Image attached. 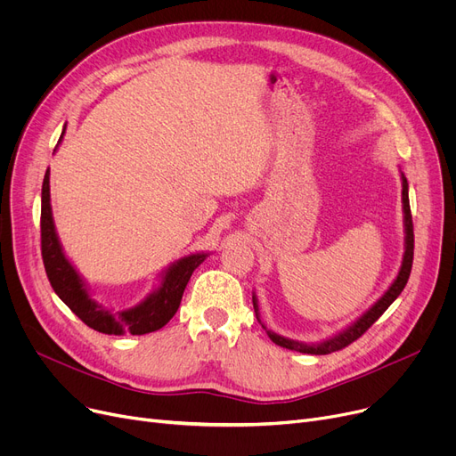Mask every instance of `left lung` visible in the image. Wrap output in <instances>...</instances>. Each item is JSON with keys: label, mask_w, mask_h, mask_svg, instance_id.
Returning a JSON list of instances; mask_svg holds the SVG:
<instances>
[{"label": "left lung", "mask_w": 456, "mask_h": 456, "mask_svg": "<svg viewBox=\"0 0 456 456\" xmlns=\"http://www.w3.org/2000/svg\"><path fill=\"white\" fill-rule=\"evenodd\" d=\"M399 174H401V186H403L401 203H403V227H404V253H403V260H401V268H399L394 282L388 286V290L382 294L361 318H356L353 323H349L340 332L332 334V337H329L322 342H314V344L286 338V337H282V334H277L272 329H268L260 320L258 299H256V294L253 292V308H255L256 320L262 325V329L266 330V334L273 344L286 347V349H292V351L308 353V354H329L332 351H340L346 346H349L351 342H354L356 338H361L362 334L382 316V313H385V310L399 297V294L406 286V281H409V277H411L412 258H414V227H412V214H411V201H409V183H406V177L403 172H399Z\"/></svg>", "instance_id": "8db88e82"}]
</instances>
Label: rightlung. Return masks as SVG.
I'll use <instances>...</instances> for the list:
<instances>
[{
  "mask_svg": "<svg viewBox=\"0 0 456 456\" xmlns=\"http://www.w3.org/2000/svg\"><path fill=\"white\" fill-rule=\"evenodd\" d=\"M66 134V124L59 136V143ZM53 150V153L59 150ZM40 232H42V258L44 268L50 279L55 294L62 303L81 318L90 329L124 337V334H148L162 329L170 322L181 305L183 292L194 273V270L210 255L208 251H196L174 260L166 266L157 279L155 289L140 303L129 308L114 310L95 299L90 292V286L77 272L61 244L57 227L53 222L52 194H50V167L45 170L42 183V214H40Z\"/></svg>",
  "mask_w": 456,
  "mask_h": 456,
  "instance_id": "obj_1",
  "label": "right lung"
}]
</instances>
